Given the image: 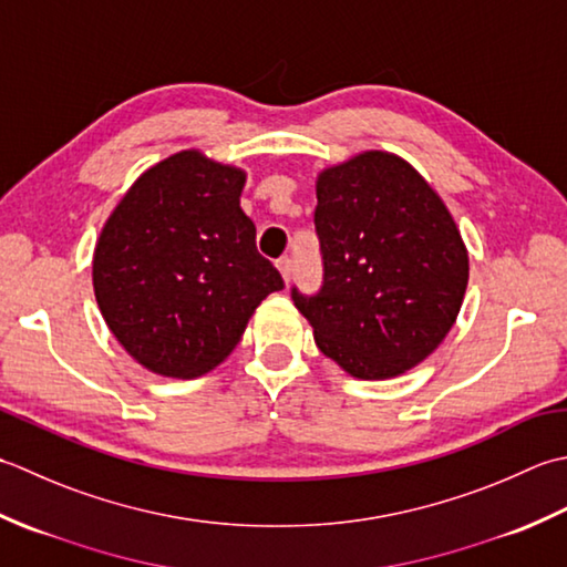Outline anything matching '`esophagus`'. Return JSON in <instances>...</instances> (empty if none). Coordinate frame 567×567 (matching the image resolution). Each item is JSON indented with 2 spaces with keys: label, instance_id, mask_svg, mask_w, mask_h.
Here are the masks:
<instances>
[{
  "label": "esophagus",
  "instance_id": "obj_1",
  "mask_svg": "<svg viewBox=\"0 0 567 567\" xmlns=\"http://www.w3.org/2000/svg\"><path fill=\"white\" fill-rule=\"evenodd\" d=\"M276 267H279V271H281L286 284L291 281V276H293V259H291V257H281L279 261H276Z\"/></svg>",
  "mask_w": 567,
  "mask_h": 567
}]
</instances>
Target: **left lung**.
<instances>
[{
  "label": "left lung",
  "instance_id": "left-lung-1",
  "mask_svg": "<svg viewBox=\"0 0 567 567\" xmlns=\"http://www.w3.org/2000/svg\"><path fill=\"white\" fill-rule=\"evenodd\" d=\"M322 286L293 288L320 352L357 379L423 362L453 328L470 259L445 203L406 161L364 152L316 183Z\"/></svg>",
  "mask_w": 567,
  "mask_h": 567
}]
</instances>
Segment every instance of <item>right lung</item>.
<instances>
[{"instance_id":"right-lung-1","label":"right lung","mask_w":567,"mask_h":567,"mask_svg":"<svg viewBox=\"0 0 567 567\" xmlns=\"http://www.w3.org/2000/svg\"><path fill=\"white\" fill-rule=\"evenodd\" d=\"M245 171L178 152L144 171L102 227L92 286L107 328L148 372L193 379L237 348L284 279L239 207Z\"/></svg>"}]
</instances>
